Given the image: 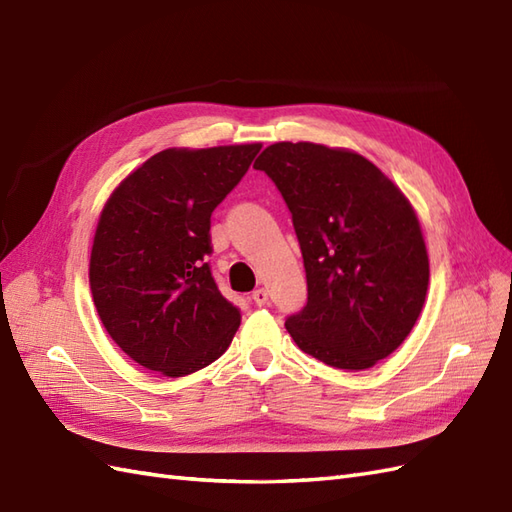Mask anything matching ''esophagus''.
Masks as SVG:
<instances>
[{
  "label": "esophagus",
  "mask_w": 512,
  "mask_h": 512,
  "mask_svg": "<svg viewBox=\"0 0 512 512\" xmlns=\"http://www.w3.org/2000/svg\"><path fill=\"white\" fill-rule=\"evenodd\" d=\"M253 300H255V305H259V307L268 303V292L264 290V287H259V290L253 292Z\"/></svg>",
  "instance_id": "1"
}]
</instances>
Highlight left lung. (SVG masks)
<instances>
[{"mask_svg": "<svg viewBox=\"0 0 512 512\" xmlns=\"http://www.w3.org/2000/svg\"><path fill=\"white\" fill-rule=\"evenodd\" d=\"M255 168L290 209L307 272V305L285 329L331 368H372L426 300L428 253L411 203L363 155L324 144H270Z\"/></svg>", "mask_w": 512, "mask_h": 512, "instance_id": "left-lung-1", "label": "left lung"}]
</instances>
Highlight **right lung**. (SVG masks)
Here are the masks:
<instances>
[{"label": "right lung", "mask_w": 512, "mask_h": 512, "mask_svg": "<svg viewBox=\"0 0 512 512\" xmlns=\"http://www.w3.org/2000/svg\"><path fill=\"white\" fill-rule=\"evenodd\" d=\"M261 144L166 149L103 207L90 292L119 348L142 368L186 376L214 363L240 326L207 264L212 212L238 186Z\"/></svg>", "instance_id": "obj_1"}]
</instances>
